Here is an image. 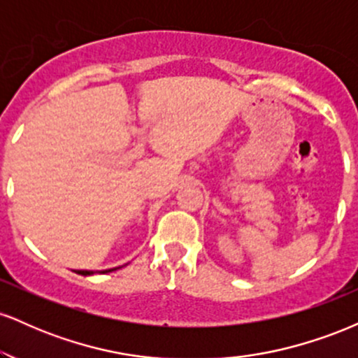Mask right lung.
<instances>
[{"label": "right lung", "mask_w": 358, "mask_h": 358, "mask_svg": "<svg viewBox=\"0 0 358 358\" xmlns=\"http://www.w3.org/2000/svg\"><path fill=\"white\" fill-rule=\"evenodd\" d=\"M117 268H114V269H106V271H101V273H110V271H116ZM77 274H82V276H90V274H94V271H76Z\"/></svg>", "instance_id": "obj_1"}]
</instances>
